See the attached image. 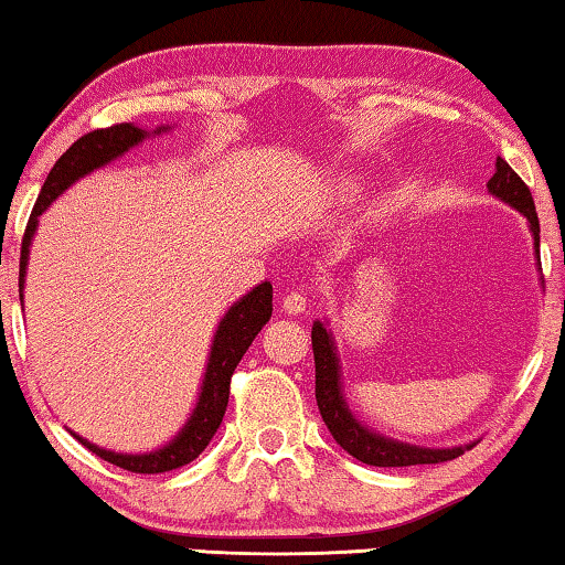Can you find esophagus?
I'll return each instance as SVG.
<instances>
[{
	"label": "esophagus",
	"mask_w": 565,
	"mask_h": 565,
	"mask_svg": "<svg viewBox=\"0 0 565 565\" xmlns=\"http://www.w3.org/2000/svg\"><path fill=\"white\" fill-rule=\"evenodd\" d=\"M305 309H307V297H305V294H299V291L286 294L284 301H281V311H284V315L299 317V315H305Z\"/></svg>",
	"instance_id": "esophagus-1"
}]
</instances>
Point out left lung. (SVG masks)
Returning <instances> with one entry per match:
<instances>
[{"label":"left lung","instance_id":"1","mask_svg":"<svg viewBox=\"0 0 565 565\" xmlns=\"http://www.w3.org/2000/svg\"><path fill=\"white\" fill-rule=\"evenodd\" d=\"M487 190L510 207H515L520 215L527 221V228L533 233L535 258L541 260V223H537L535 202L530 195L527 184L520 180L515 170L498 159L494 162V174L487 182ZM311 350H315V367H317V406L322 420L330 428L334 441L342 446L350 457L370 467H411V465H439V461L457 459L465 449H471L475 444L465 446H444V449H431V446L406 444L391 436H383L367 428L363 420L352 414L348 398L342 388V365L337 355V342L330 330V322L311 324Z\"/></svg>","mask_w":565,"mask_h":565}]
</instances>
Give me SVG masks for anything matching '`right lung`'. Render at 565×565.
I'll return each mask as SVG.
<instances>
[{
  "label": "right lung",
  "mask_w": 565,
  "mask_h": 565,
  "mask_svg": "<svg viewBox=\"0 0 565 565\" xmlns=\"http://www.w3.org/2000/svg\"><path fill=\"white\" fill-rule=\"evenodd\" d=\"M172 126H157V129H141L137 124H116L108 129H96L73 141L71 149L57 159L53 170H50L45 184H42L40 198L32 207L28 231L22 238V254H20V301L24 291V276H28L30 264V246L35 238L40 215L53 205V202L63 195L67 188H73L81 177L100 170V167L111 164L114 159L124 157L126 151L139 147L141 141L157 134L170 131ZM274 289L271 281H264L250 289L246 297H241L235 305L225 311L217 330L213 334V344L207 352V365L205 375H202V385L192 408L190 418L184 420V426L174 434L172 441H167L159 449H151L145 454H126V451H111L104 449L94 441L83 439L75 431H71L86 449H90L96 457L111 461V465L137 471V475H162V471L180 469L190 465L192 459H198L205 446L213 439L217 426L228 408V395H231V377L235 365L241 363V358L246 355L250 342L256 340V334L264 330V324L271 319L274 311Z\"/></svg>",
  "instance_id": "add662e5"
}]
</instances>
